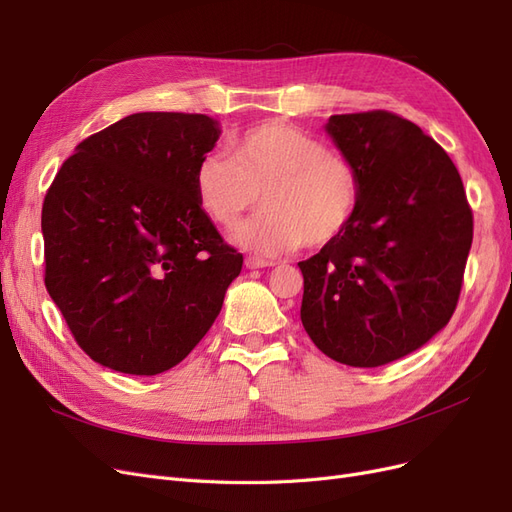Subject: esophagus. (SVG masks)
I'll use <instances>...</instances> for the list:
<instances>
[{
    "mask_svg": "<svg viewBox=\"0 0 512 512\" xmlns=\"http://www.w3.org/2000/svg\"><path fill=\"white\" fill-rule=\"evenodd\" d=\"M245 267L247 269H265V267H273L271 260H262L258 256H247L245 258Z\"/></svg>",
    "mask_w": 512,
    "mask_h": 512,
    "instance_id": "obj_1",
    "label": "esophagus"
}]
</instances>
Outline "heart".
I'll list each match as a JSON object with an SVG mask.
<instances>
[{
	"mask_svg": "<svg viewBox=\"0 0 512 512\" xmlns=\"http://www.w3.org/2000/svg\"><path fill=\"white\" fill-rule=\"evenodd\" d=\"M198 205L224 230L258 207L237 241L262 256L305 245L320 250L344 235L361 200L356 166L322 138L288 121H265L239 134L230 153L215 151L196 166Z\"/></svg>",
	"mask_w": 512,
	"mask_h": 512,
	"instance_id": "obj_1",
	"label": "heart"
}]
</instances>
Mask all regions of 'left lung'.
<instances>
[{"instance_id":"left-lung-1","label":"left lung","mask_w":512,"mask_h":512,"mask_svg":"<svg viewBox=\"0 0 512 512\" xmlns=\"http://www.w3.org/2000/svg\"><path fill=\"white\" fill-rule=\"evenodd\" d=\"M327 132L361 177L344 235L299 262L301 322L333 361L378 367L451 320L472 247V209L446 151L389 111L333 115Z\"/></svg>"}]
</instances>
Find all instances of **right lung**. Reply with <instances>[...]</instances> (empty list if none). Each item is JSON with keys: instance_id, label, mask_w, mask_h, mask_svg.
<instances>
[{"instance_id": "1", "label": "right lung", "mask_w": 512, "mask_h": 512, "mask_svg": "<svg viewBox=\"0 0 512 512\" xmlns=\"http://www.w3.org/2000/svg\"><path fill=\"white\" fill-rule=\"evenodd\" d=\"M218 121L136 113L76 145L42 205L44 286L96 363L175 367L211 329L243 254L200 209L196 166Z\"/></svg>"}]
</instances>
